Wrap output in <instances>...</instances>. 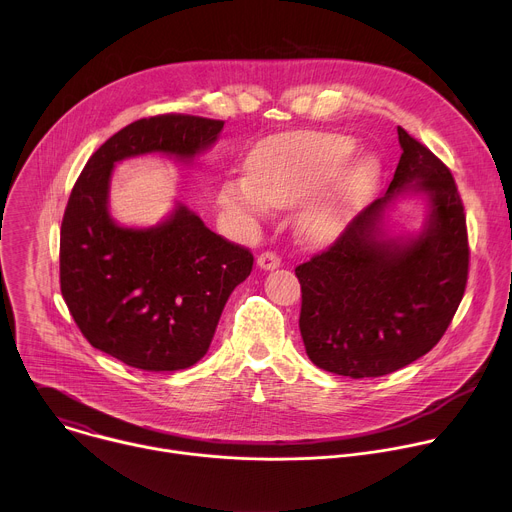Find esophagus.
<instances>
[{"instance_id": "obj_1", "label": "esophagus", "mask_w": 512, "mask_h": 512, "mask_svg": "<svg viewBox=\"0 0 512 512\" xmlns=\"http://www.w3.org/2000/svg\"><path fill=\"white\" fill-rule=\"evenodd\" d=\"M257 265L261 269H275V267L281 265V257L275 251H265L257 257Z\"/></svg>"}]
</instances>
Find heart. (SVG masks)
<instances>
[{
  "label": "heart",
  "instance_id": "heart-1",
  "mask_svg": "<svg viewBox=\"0 0 512 512\" xmlns=\"http://www.w3.org/2000/svg\"><path fill=\"white\" fill-rule=\"evenodd\" d=\"M350 139L334 133L298 131L269 137L251 152L247 180L221 188V202L245 216L265 206H289L322 187L300 214L302 235L316 245L334 241L360 210L379 178L375 158H358Z\"/></svg>",
  "mask_w": 512,
  "mask_h": 512
}]
</instances>
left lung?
Returning a JSON list of instances; mask_svg holds the SVG:
<instances>
[{
  "label": "left lung",
  "mask_w": 512,
  "mask_h": 512,
  "mask_svg": "<svg viewBox=\"0 0 512 512\" xmlns=\"http://www.w3.org/2000/svg\"><path fill=\"white\" fill-rule=\"evenodd\" d=\"M401 158L387 192L360 210L340 237L296 267L300 332L316 367L367 379L427 354L448 330L468 281L464 204L450 168L397 127ZM428 196L415 238H387L384 210L399 195Z\"/></svg>",
  "instance_id": "1"
}]
</instances>
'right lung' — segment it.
I'll return each instance as SVG.
<instances>
[{
  "mask_svg": "<svg viewBox=\"0 0 512 512\" xmlns=\"http://www.w3.org/2000/svg\"><path fill=\"white\" fill-rule=\"evenodd\" d=\"M223 125L182 113L133 121L89 158L70 192L60 227L62 298L83 336L129 367L164 373L196 364L253 255L184 204L158 227H119L109 214L111 170L156 152L190 162Z\"/></svg>",
  "mask_w": 512,
  "mask_h": 512,
  "instance_id": "1",
  "label": "right lung"
}]
</instances>
